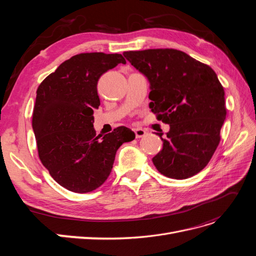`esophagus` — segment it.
Wrapping results in <instances>:
<instances>
[{"label": "esophagus", "instance_id": "1", "mask_svg": "<svg viewBox=\"0 0 256 256\" xmlns=\"http://www.w3.org/2000/svg\"><path fill=\"white\" fill-rule=\"evenodd\" d=\"M134 134H136V136L138 138L145 136L147 134V131L142 128H134Z\"/></svg>", "mask_w": 256, "mask_h": 256}]
</instances>
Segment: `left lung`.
I'll list each match as a JSON object with an SVG mask.
<instances>
[{
    "label": "left lung",
    "mask_w": 256,
    "mask_h": 256,
    "mask_svg": "<svg viewBox=\"0 0 256 256\" xmlns=\"http://www.w3.org/2000/svg\"><path fill=\"white\" fill-rule=\"evenodd\" d=\"M124 56L150 82V108L170 125L152 158L158 171L186 180L207 166L226 120L224 90L212 69L180 50L127 51Z\"/></svg>",
    "instance_id": "1"
}]
</instances>
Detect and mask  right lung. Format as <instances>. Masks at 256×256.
Segmentation results:
<instances>
[{"mask_svg": "<svg viewBox=\"0 0 256 256\" xmlns=\"http://www.w3.org/2000/svg\"><path fill=\"white\" fill-rule=\"evenodd\" d=\"M122 54L81 53L62 63L36 92L32 126L44 166L62 187L88 193L109 177L115 154L134 140L131 129L120 126L96 136L94 110L100 100V76L118 64Z\"/></svg>", "mask_w": 256, "mask_h": 256, "instance_id": "add662e5", "label": "right lung"}]
</instances>
